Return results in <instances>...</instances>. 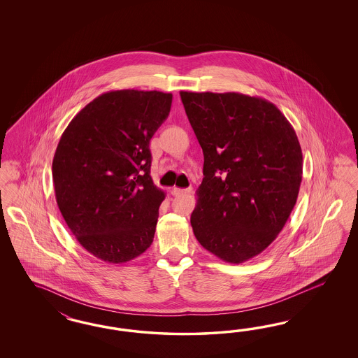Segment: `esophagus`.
I'll list each match as a JSON object with an SVG mask.
<instances>
[{
    "label": "esophagus",
    "mask_w": 358,
    "mask_h": 358,
    "mask_svg": "<svg viewBox=\"0 0 358 358\" xmlns=\"http://www.w3.org/2000/svg\"><path fill=\"white\" fill-rule=\"evenodd\" d=\"M192 187H186V189H181V187H173L172 189V194L173 195H182L186 193H190Z\"/></svg>",
    "instance_id": "obj_1"
}]
</instances>
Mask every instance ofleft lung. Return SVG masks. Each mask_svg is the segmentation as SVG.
I'll return each instance as SVG.
<instances>
[{"label": "left lung", "mask_w": 358, "mask_h": 358, "mask_svg": "<svg viewBox=\"0 0 358 358\" xmlns=\"http://www.w3.org/2000/svg\"><path fill=\"white\" fill-rule=\"evenodd\" d=\"M203 151V180L190 223L220 260L260 255L290 217L303 156L290 122L275 105L240 93L180 92Z\"/></svg>", "instance_id": "1"}]
</instances>
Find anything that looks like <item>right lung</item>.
I'll return each instance as SVG.
<instances>
[{
	"label": "right lung",
	"mask_w": 358,
	"mask_h": 358,
	"mask_svg": "<svg viewBox=\"0 0 358 358\" xmlns=\"http://www.w3.org/2000/svg\"><path fill=\"white\" fill-rule=\"evenodd\" d=\"M171 106V93L111 90L89 102L60 138L56 202L77 241L99 260H134L153 241L165 193L150 174V141Z\"/></svg>",
	"instance_id": "obj_1"
}]
</instances>
